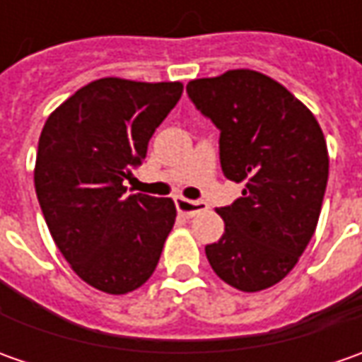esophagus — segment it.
I'll list each match as a JSON object with an SVG mask.
<instances>
[{
  "instance_id": "esophagus-1",
  "label": "esophagus",
  "mask_w": 362,
  "mask_h": 362,
  "mask_svg": "<svg viewBox=\"0 0 362 362\" xmlns=\"http://www.w3.org/2000/svg\"><path fill=\"white\" fill-rule=\"evenodd\" d=\"M175 207H177V211L179 214H183V216L193 217L195 214H199V211H205L207 209V205L203 202H191V199H185V197H175Z\"/></svg>"
}]
</instances>
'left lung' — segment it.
I'll return each mask as SVG.
<instances>
[{"instance_id":"1","label":"left lung","mask_w":362,"mask_h":362,"mask_svg":"<svg viewBox=\"0 0 362 362\" xmlns=\"http://www.w3.org/2000/svg\"><path fill=\"white\" fill-rule=\"evenodd\" d=\"M189 98L219 129L223 175L242 197L219 207L221 240L205 245L217 276L242 292L278 284L313 240L328 181L318 120L276 80L228 70L187 84Z\"/></svg>"}]
</instances>
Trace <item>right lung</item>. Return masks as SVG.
Wrapping results in <instances>:
<instances>
[{"instance_id": "obj_1", "label": "right lung", "mask_w": 362, "mask_h": 362, "mask_svg": "<svg viewBox=\"0 0 362 362\" xmlns=\"http://www.w3.org/2000/svg\"><path fill=\"white\" fill-rule=\"evenodd\" d=\"M181 92V82L100 78L58 106L40 134L34 183L49 233L70 268L106 294L145 284L173 230L171 199L127 195L122 183Z\"/></svg>"}]
</instances>
